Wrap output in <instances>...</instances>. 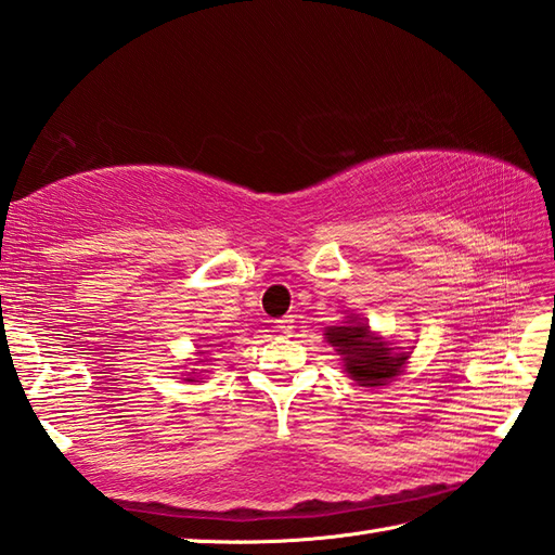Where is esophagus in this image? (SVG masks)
Wrapping results in <instances>:
<instances>
[{
	"instance_id": "1",
	"label": "esophagus",
	"mask_w": 555,
	"mask_h": 555,
	"mask_svg": "<svg viewBox=\"0 0 555 555\" xmlns=\"http://www.w3.org/2000/svg\"><path fill=\"white\" fill-rule=\"evenodd\" d=\"M276 328L281 334H291L293 332V320L291 317H281V320H276Z\"/></svg>"
}]
</instances>
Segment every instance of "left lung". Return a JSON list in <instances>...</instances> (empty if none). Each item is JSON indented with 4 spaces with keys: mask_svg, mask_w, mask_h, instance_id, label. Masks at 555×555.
<instances>
[{
    "mask_svg": "<svg viewBox=\"0 0 555 555\" xmlns=\"http://www.w3.org/2000/svg\"><path fill=\"white\" fill-rule=\"evenodd\" d=\"M332 344L346 362V372L360 386H384L388 379L403 370L405 352L388 348L382 338L370 334L367 324H346L326 328Z\"/></svg>",
    "mask_w": 555,
    "mask_h": 555,
    "instance_id": "1",
    "label": "left lung"
}]
</instances>
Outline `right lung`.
<instances>
[{"label": "right lung", "instance_id": "obj_1", "mask_svg": "<svg viewBox=\"0 0 555 555\" xmlns=\"http://www.w3.org/2000/svg\"><path fill=\"white\" fill-rule=\"evenodd\" d=\"M188 382H193V379H188Z\"/></svg>", "mask_w": 555, "mask_h": 555}]
</instances>
